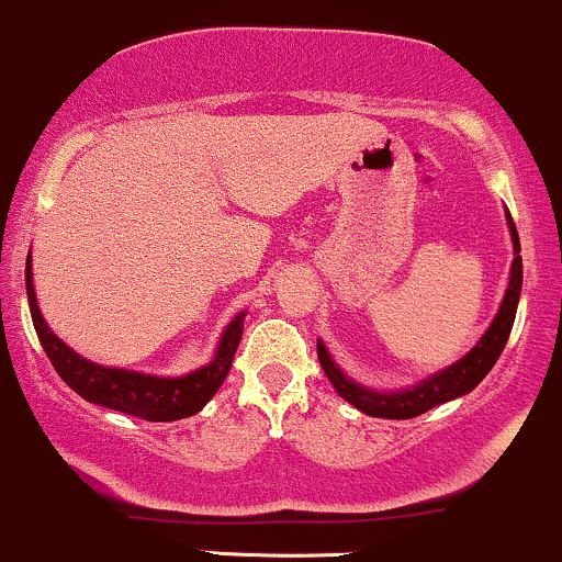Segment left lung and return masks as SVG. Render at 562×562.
<instances>
[{"label": "left lung", "mask_w": 562, "mask_h": 562, "mask_svg": "<svg viewBox=\"0 0 562 562\" xmlns=\"http://www.w3.org/2000/svg\"><path fill=\"white\" fill-rule=\"evenodd\" d=\"M507 221H509L512 243H515V252H520V237H517L515 221H512V215H507ZM520 288H522V258L515 256V261H512L509 288L502 301V310H498L496 319L491 323V328L485 330V336L480 338L477 347H474L467 357H461V360L448 368V371L431 375V379L424 381V384L413 386V390L384 394V392H373V390H366V386L355 384V381H349L347 375L338 371L336 362L330 360L328 349L323 347V341H317L319 366H323V371L330 379V384L336 386V392L341 394L347 403L355 405L357 411L368 413V416H375V418H416L422 416V413H427L429 408H435V405L448 403V400L472 392L474 386L488 375L491 368L496 366L498 357H502L504 347H507L512 323H515L517 301H520Z\"/></svg>", "instance_id": "1"}]
</instances>
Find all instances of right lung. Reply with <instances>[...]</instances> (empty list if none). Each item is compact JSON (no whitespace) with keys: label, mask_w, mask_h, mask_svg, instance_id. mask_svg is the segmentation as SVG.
I'll use <instances>...</instances> for the list:
<instances>
[{"label":"right lung","mask_w":562,"mask_h":562,"mask_svg":"<svg viewBox=\"0 0 562 562\" xmlns=\"http://www.w3.org/2000/svg\"><path fill=\"white\" fill-rule=\"evenodd\" d=\"M31 258H26V295L31 319H34L36 336H40L42 349L50 357L55 373L71 386L79 397L90 403L103 405V408L122 411L127 416H138L144 422H176V418L194 416L202 405L218 392L224 379L229 375L234 351L243 338V317L237 314L232 325L221 338L218 351H215L211 366L200 371L181 375V379H157V375H144L133 371H120V368H103L95 362L85 360L77 351L66 347L55 333L47 328L42 319L40 306H36L34 285H31Z\"/></svg>","instance_id":"right-lung-1"}]
</instances>
